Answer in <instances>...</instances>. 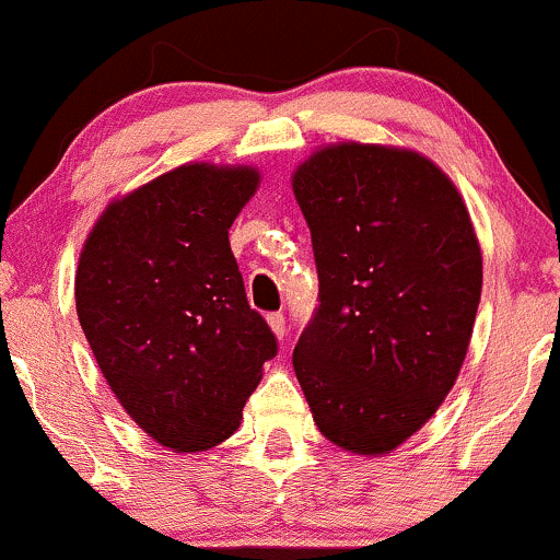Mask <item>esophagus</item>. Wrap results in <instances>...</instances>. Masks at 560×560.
I'll list each match as a JSON object with an SVG mask.
<instances>
[{"label":"esophagus","mask_w":560,"mask_h":560,"mask_svg":"<svg viewBox=\"0 0 560 560\" xmlns=\"http://www.w3.org/2000/svg\"><path fill=\"white\" fill-rule=\"evenodd\" d=\"M268 326H271V331L276 334V339H284V316H281V313H271V316H268Z\"/></svg>","instance_id":"34e87169"}]
</instances>
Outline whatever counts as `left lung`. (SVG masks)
<instances>
[{
  "label": "left lung",
  "mask_w": 560,
  "mask_h": 560,
  "mask_svg": "<svg viewBox=\"0 0 560 560\" xmlns=\"http://www.w3.org/2000/svg\"><path fill=\"white\" fill-rule=\"evenodd\" d=\"M292 191L320 281L294 374L326 440L387 455L440 410L466 361L481 298L471 215L410 147L324 144L294 168Z\"/></svg>",
  "instance_id": "obj_1"
}]
</instances>
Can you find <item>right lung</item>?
<instances>
[{"label":"right lung","mask_w":560,"mask_h":560,"mask_svg":"<svg viewBox=\"0 0 560 560\" xmlns=\"http://www.w3.org/2000/svg\"><path fill=\"white\" fill-rule=\"evenodd\" d=\"M258 186L255 165L184 163L113 197L81 247L75 313L96 365L173 453L226 442L276 355L229 244Z\"/></svg>","instance_id":"1"}]
</instances>
